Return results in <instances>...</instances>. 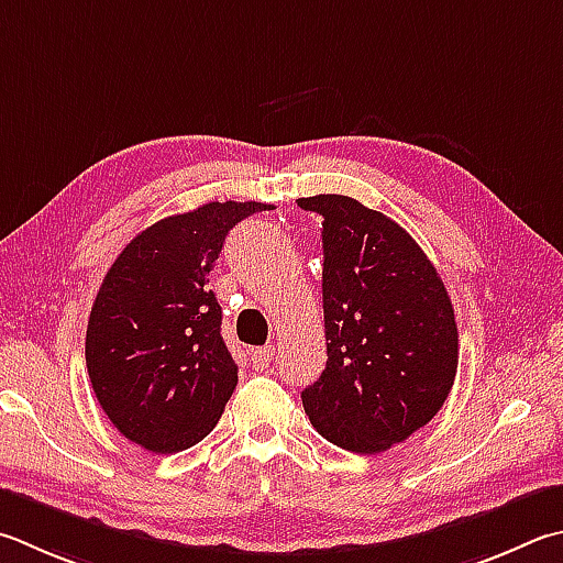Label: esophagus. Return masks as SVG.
I'll return each mask as SVG.
<instances>
[{"instance_id":"34e87169","label":"esophagus","mask_w":563,"mask_h":563,"mask_svg":"<svg viewBox=\"0 0 563 563\" xmlns=\"http://www.w3.org/2000/svg\"><path fill=\"white\" fill-rule=\"evenodd\" d=\"M273 354H275L273 344H265V346H258V350H253V352H251V362H253L255 369H265V366L271 364Z\"/></svg>"}]
</instances>
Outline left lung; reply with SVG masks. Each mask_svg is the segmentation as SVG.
Returning <instances> with one entry per match:
<instances>
[{
	"label": "left lung",
	"instance_id": "8db88e82",
	"mask_svg": "<svg viewBox=\"0 0 563 563\" xmlns=\"http://www.w3.org/2000/svg\"><path fill=\"white\" fill-rule=\"evenodd\" d=\"M322 217L327 364L302 391L317 433L372 455L406 441L441 411L457 372V324L441 275L421 246L342 194L298 199Z\"/></svg>",
	"mask_w": 563,
	"mask_h": 563
}]
</instances>
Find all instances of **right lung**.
Here are the masks:
<instances>
[{
	"instance_id": "obj_1",
	"label": "right lung",
	"mask_w": 563,
	"mask_h": 563,
	"mask_svg": "<svg viewBox=\"0 0 563 563\" xmlns=\"http://www.w3.org/2000/svg\"><path fill=\"white\" fill-rule=\"evenodd\" d=\"M261 201H209L137 233L110 265L86 332L100 408L128 441L179 453L219 423L239 384L209 273Z\"/></svg>"
}]
</instances>
